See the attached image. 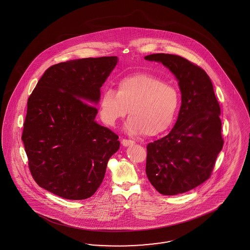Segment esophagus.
I'll use <instances>...</instances> for the list:
<instances>
[{"label":"esophagus","mask_w":250,"mask_h":250,"mask_svg":"<svg viewBox=\"0 0 250 250\" xmlns=\"http://www.w3.org/2000/svg\"><path fill=\"white\" fill-rule=\"evenodd\" d=\"M122 144H123L124 146H131V145L135 144V141L130 140V139H123L122 140Z\"/></svg>","instance_id":"34e87169"}]
</instances>
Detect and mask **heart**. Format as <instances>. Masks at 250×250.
I'll list each match as a JSON object with an SVG mask.
<instances>
[{"label": "heart", "instance_id": "obj_1", "mask_svg": "<svg viewBox=\"0 0 250 250\" xmlns=\"http://www.w3.org/2000/svg\"><path fill=\"white\" fill-rule=\"evenodd\" d=\"M179 107L177 89L150 74L124 77L116 83V91L106 89L99 100L102 121L114 126L128 110L125 128L136 135L164 133L174 122Z\"/></svg>", "mask_w": 250, "mask_h": 250}]
</instances>
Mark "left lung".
<instances>
[{
	"mask_svg": "<svg viewBox=\"0 0 250 250\" xmlns=\"http://www.w3.org/2000/svg\"><path fill=\"white\" fill-rule=\"evenodd\" d=\"M145 59L166 66L179 81L182 92L174 127L146 146V164L153 187L163 195H177L211 177L224 145L219 103L209 76L196 64L172 54H152Z\"/></svg>",
	"mask_w": 250,
	"mask_h": 250,
	"instance_id": "left-lung-1",
	"label": "left lung"
}]
</instances>
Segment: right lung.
<instances>
[{
	"label": "right lung",
	"instance_id": "1",
	"mask_svg": "<svg viewBox=\"0 0 250 250\" xmlns=\"http://www.w3.org/2000/svg\"><path fill=\"white\" fill-rule=\"evenodd\" d=\"M117 57L87 58L47 68L27 102L22 140L40 187L68 200L92 196L119 149L118 136L95 122L100 88Z\"/></svg>",
	"mask_w": 250,
	"mask_h": 250
}]
</instances>
